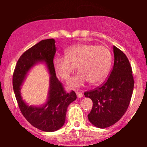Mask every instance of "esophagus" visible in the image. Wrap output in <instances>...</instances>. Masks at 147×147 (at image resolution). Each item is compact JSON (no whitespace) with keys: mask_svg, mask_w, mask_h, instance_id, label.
<instances>
[{"mask_svg":"<svg viewBox=\"0 0 147 147\" xmlns=\"http://www.w3.org/2000/svg\"><path fill=\"white\" fill-rule=\"evenodd\" d=\"M76 94H77V97H78L79 98H82V97L84 96L83 93H82V92H80V91H79V90H76Z\"/></svg>","mask_w":147,"mask_h":147,"instance_id":"obj_1","label":"esophagus"}]
</instances>
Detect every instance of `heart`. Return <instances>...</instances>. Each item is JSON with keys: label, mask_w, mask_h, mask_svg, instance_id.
I'll return each instance as SVG.
<instances>
[{"label": "heart", "mask_w": 147, "mask_h": 147, "mask_svg": "<svg viewBox=\"0 0 147 147\" xmlns=\"http://www.w3.org/2000/svg\"><path fill=\"white\" fill-rule=\"evenodd\" d=\"M111 54L105 46L77 43L64 52V57H55L52 65L57 76L68 80L77 67L79 72L69 82V88H77L100 82L107 75L111 64Z\"/></svg>", "instance_id": "b5f03b06"}]
</instances>
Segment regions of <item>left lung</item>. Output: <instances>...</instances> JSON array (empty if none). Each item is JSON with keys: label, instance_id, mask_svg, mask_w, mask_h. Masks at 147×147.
Instances as JSON below:
<instances>
[{"label": "left lung", "instance_id": "8db88e82", "mask_svg": "<svg viewBox=\"0 0 147 147\" xmlns=\"http://www.w3.org/2000/svg\"><path fill=\"white\" fill-rule=\"evenodd\" d=\"M113 53L114 65L109 79L102 86L84 92L93 102L88 120L100 129L113 125L122 118L129 107L134 86L127 57L115 46Z\"/></svg>", "mask_w": 147, "mask_h": 147}]
</instances>
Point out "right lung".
Listing matches in <instances>:
<instances>
[{
  "instance_id": "obj_1",
  "label": "right lung",
  "mask_w": 147,
  "mask_h": 147,
  "mask_svg": "<svg viewBox=\"0 0 147 147\" xmlns=\"http://www.w3.org/2000/svg\"><path fill=\"white\" fill-rule=\"evenodd\" d=\"M55 52V39L42 40L21 55L13 74V89L22 114L33 126L45 132L56 131L63 126L67 109L77 99L73 90L65 92L56 77L52 65ZM39 63L47 65L51 75L48 99L41 106H29L22 98L20 86L28 72Z\"/></svg>"
}]
</instances>
